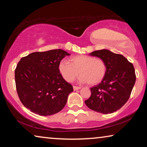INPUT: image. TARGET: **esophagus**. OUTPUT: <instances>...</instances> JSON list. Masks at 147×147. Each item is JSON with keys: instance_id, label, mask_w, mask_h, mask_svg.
<instances>
[{"instance_id": "34e87169", "label": "esophagus", "mask_w": 147, "mask_h": 147, "mask_svg": "<svg viewBox=\"0 0 147 147\" xmlns=\"http://www.w3.org/2000/svg\"><path fill=\"white\" fill-rule=\"evenodd\" d=\"M81 88V87H78V86H73V89L74 91L78 90V89H80Z\"/></svg>"}]
</instances>
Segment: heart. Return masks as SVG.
Returning a JSON list of instances; mask_svg holds the SVG:
<instances>
[{
	"mask_svg": "<svg viewBox=\"0 0 147 147\" xmlns=\"http://www.w3.org/2000/svg\"><path fill=\"white\" fill-rule=\"evenodd\" d=\"M71 63L63 59L59 63V73L68 82L75 79L79 73L82 75L80 81L83 83L88 82L89 85H96L104 78L107 67L102 59L94 56L78 55L70 59Z\"/></svg>",
	"mask_w": 147,
	"mask_h": 147,
	"instance_id": "obj_1",
	"label": "heart"
}]
</instances>
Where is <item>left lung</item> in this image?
I'll return each mask as SVG.
<instances>
[{"mask_svg":"<svg viewBox=\"0 0 147 147\" xmlns=\"http://www.w3.org/2000/svg\"><path fill=\"white\" fill-rule=\"evenodd\" d=\"M105 62L104 78L90 89L91 94L85 100L92 110L103 114L111 113L121 108L130 98L136 76L133 64L121 54L102 49L90 53Z\"/></svg>","mask_w":147,"mask_h":147,"instance_id":"left-lung-1","label":"left lung"}]
</instances>
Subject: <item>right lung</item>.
Listing matches in <instances>:
<instances>
[{
    "instance_id": "right-lung-1",
    "label": "right lung",
    "mask_w": 147,
    "mask_h": 147,
    "mask_svg": "<svg viewBox=\"0 0 147 147\" xmlns=\"http://www.w3.org/2000/svg\"><path fill=\"white\" fill-rule=\"evenodd\" d=\"M70 54L61 49L36 52L23 57L15 70L17 92L22 104L41 116L60 111L73 91L63 79L59 63Z\"/></svg>"
}]
</instances>
